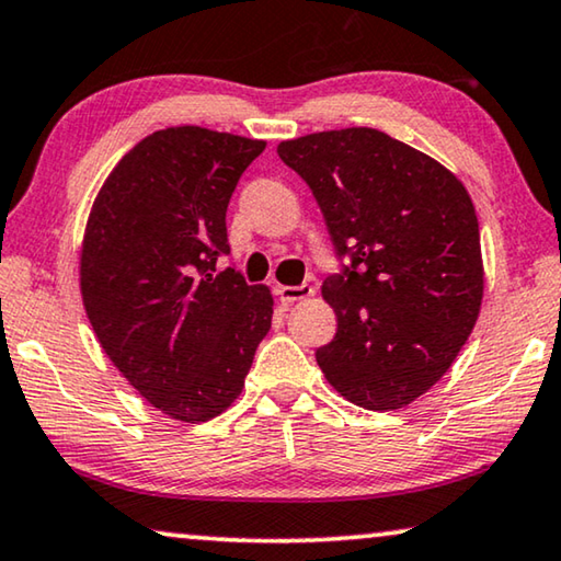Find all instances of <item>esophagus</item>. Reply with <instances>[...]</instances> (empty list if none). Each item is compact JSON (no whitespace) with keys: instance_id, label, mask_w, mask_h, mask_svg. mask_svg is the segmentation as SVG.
Listing matches in <instances>:
<instances>
[{"instance_id":"1","label":"esophagus","mask_w":561,"mask_h":561,"mask_svg":"<svg viewBox=\"0 0 561 561\" xmlns=\"http://www.w3.org/2000/svg\"><path fill=\"white\" fill-rule=\"evenodd\" d=\"M277 295L284 305H295L299 299H307L314 295V287L312 284H299V287H279Z\"/></svg>"}]
</instances>
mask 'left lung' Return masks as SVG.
Wrapping results in <instances>:
<instances>
[{
    "instance_id": "8db88e82",
    "label": "left lung",
    "mask_w": 561,
    "mask_h": 561,
    "mask_svg": "<svg viewBox=\"0 0 561 561\" xmlns=\"http://www.w3.org/2000/svg\"><path fill=\"white\" fill-rule=\"evenodd\" d=\"M347 256L322 282L337 332L314 353L330 386L367 411H398L454 365L481 312L473 201L436 158L375 128L282 140Z\"/></svg>"
}]
</instances>
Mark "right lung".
I'll use <instances>...</instances> for the list:
<instances>
[{
  "label": "right lung",
  "instance_id": "add662e5",
  "mask_svg": "<svg viewBox=\"0 0 561 561\" xmlns=\"http://www.w3.org/2000/svg\"><path fill=\"white\" fill-rule=\"evenodd\" d=\"M264 140L175 125L133 146L90 208L80 295L95 337L150 405L206 423L241 396L274 299L231 266L227 206Z\"/></svg>",
  "mask_w": 561,
  "mask_h": 561
}]
</instances>
